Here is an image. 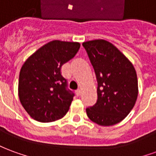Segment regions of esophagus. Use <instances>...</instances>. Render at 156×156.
Segmentation results:
<instances>
[{
	"instance_id": "1",
	"label": "esophagus",
	"mask_w": 156,
	"mask_h": 156,
	"mask_svg": "<svg viewBox=\"0 0 156 156\" xmlns=\"http://www.w3.org/2000/svg\"><path fill=\"white\" fill-rule=\"evenodd\" d=\"M76 94L78 95V96H79V95L81 94V89H79V88L77 89V90H76Z\"/></svg>"
}]
</instances>
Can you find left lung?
Instances as JSON below:
<instances>
[{
	"label": "left lung",
	"mask_w": 156,
	"mask_h": 156,
	"mask_svg": "<svg viewBox=\"0 0 156 156\" xmlns=\"http://www.w3.org/2000/svg\"><path fill=\"white\" fill-rule=\"evenodd\" d=\"M94 69L98 99L86 108L90 120L101 126L119 123L134 108L138 97L136 71L111 42L103 39L83 43Z\"/></svg>",
	"instance_id": "1"
}]
</instances>
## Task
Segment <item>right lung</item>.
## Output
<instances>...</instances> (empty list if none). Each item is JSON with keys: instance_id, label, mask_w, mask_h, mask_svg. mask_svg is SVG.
I'll return each mask as SVG.
<instances>
[{"instance_id": "right-lung-1", "label": "right lung", "mask_w": 156, "mask_h": 156, "mask_svg": "<svg viewBox=\"0 0 156 156\" xmlns=\"http://www.w3.org/2000/svg\"><path fill=\"white\" fill-rule=\"evenodd\" d=\"M79 48L80 43L74 41H49L22 65L19 75V98L33 119L48 123L67 114L74 94L67 88L61 68L74 57Z\"/></svg>"}]
</instances>
